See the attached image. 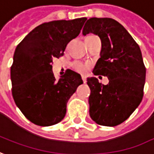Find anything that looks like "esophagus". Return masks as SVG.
<instances>
[{
  "mask_svg": "<svg viewBox=\"0 0 154 154\" xmlns=\"http://www.w3.org/2000/svg\"><path fill=\"white\" fill-rule=\"evenodd\" d=\"M82 82H84V83L87 82V79H86V77H83V76H82Z\"/></svg>",
  "mask_w": 154,
  "mask_h": 154,
  "instance_id": "obj_1",
  "label": "esophagus"
}]
</instances>
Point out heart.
I'll list each match as a JSON object with an SVG mask.
<instances>
[{"label":"heart","mask_w":154,"mask_h":154,"mask_svg":"<svg viewBox=\"0 0 154 154\" xmlns=\"http://www.w3.org/2000/svg\"><path fill=\"white\" fill-rule=\"evenodd\" d=\"M72 67L76 72H79L81 74H86L88 72V70L90 69L91 66L88 63H84V62L76 60L73 61L72 63Z\"/></svg>","instance_id":"heart-1"}]
</instances>
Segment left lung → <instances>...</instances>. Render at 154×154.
Returning a JSON list of instances; mask_svg holds the SVG:
<instances>
[{
    "mask_svg": "<svg viewBox=\"0 0 154 154\" xmlns=\"http://www.w3.org/2000/svg\"><path fill=\"white\" fill-rule=\"evenodd\" d=\"M99 35L101 41L100 58L93 73L108 77L107 85L95 77L87 79L90 88L89 115L100 125L116 126L127 119L143 97L146 79L139 45L125 28L110 18H90L82 34Z\"/></svg>",
    "mask_w": 154,
    "mask_h": 154,
    "instance_id": "obj_1",
    "label": "left lung"
}]
</instances>
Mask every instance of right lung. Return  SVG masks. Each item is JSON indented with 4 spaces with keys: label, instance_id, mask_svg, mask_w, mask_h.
<instances>
[{
    "label": "right lung",
    "instance_id": "add662e5",
    "mask_svg": "<svg viewBox=\"0 0 154 154\" xmlns=\"http://www.w3.org/2000/svg\"><path fill=\"white\" fill-rule=\"evenodd\" d=\"M86 18L54 20L38 25L17 46L11 66L12 94L17 106L31 123L58 124L66 103L82 83L80 74L67 69L60 79L52 71L53 59L64 55L67 44L79 35Z\"/></svg>",
    "mask_w": 154,
    "mask_h": 154
}]
</instances>
